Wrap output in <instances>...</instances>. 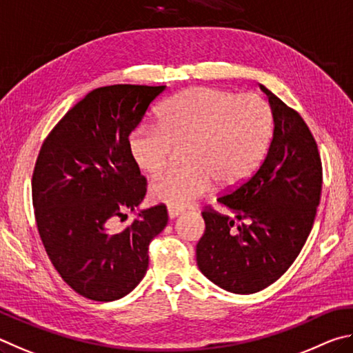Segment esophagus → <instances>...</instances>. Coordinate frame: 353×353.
<instances>
[{"instance_id":"34e87169","label":"esophagus","mask_w":353,"mask_h":353,"mask_svg":"<svg viewBox=\"0 0 353 353\" xmlns=\"http://www.w3.org/2000/svg\"><path fill=\"white\" fill-rule=\"evenodd\" d=\"M167 212H169V217H170V219H175V217H178V215L183 214V209L169 206V209H167Z\"/></svg>"}]
</instances>
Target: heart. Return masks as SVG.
Returning a JSON list of instances; mask_svg holds the SVG:
<instances>
[{"label": "heart", "instance_id": "b5f03b06", "mask_svg": "<svg viewBox=\"0 0 353 353\" xmlns=\"http://www.w3.org/2000/svg\"><path fill=\"white\" fill-rule=\"evenodd\" d=\"M273 134V111L262 97L195 86L163 103L158 125L136 127L128 152L142 172L158 175L176 150L186 148L188 165L165 173L150 188L154 201L186 208L215 183L232 189L250 180L267 158Z\"/></svg>", "mask_w": 353, "mask_h": 353}]
</instances>
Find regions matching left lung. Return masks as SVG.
Wrapping results in <instances>:
<instances>
[{"label":"left lung","mask_w":353,"mask_h":353,"mask_svg":"<svg viewBox=\"0 0 353 353\" xmlns=\"http://www.w3.org/2000/svg\"><path fill=\"white\" fill-rule=\"evenodd\" d=\"M274 117L267 158L250 180L205 206L196 263L215 285L251 294L276 282L299 256L323 190V163L298 111L261 85ZM232 212V214L229 212Z\"/></svg>","instance_id":"left-lung-1"}]
</instances>
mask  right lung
<instances>
[{"instance_id": "add662e5", "label": "right lung", "mask_w": 353, "mask_h": 353, "mask_svg": "<svg viewBox=\"0 0 353 353\" xmlns=\"http://www.w3.org/2000/svg\"><path fill=\"white\" fill-rule=\"evenodd\" d=\"M165 86L111 85L77 102L43 141L32 173L35 223L49 261L86 299H121L148 267V245L169 220L165 205L134 211L147 180L130 157L128 136Z\"/></svg>"}]
</instances>
